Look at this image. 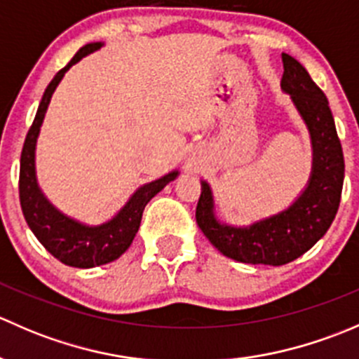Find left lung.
I'll list each match as a JSON object with an SVG mask.
<instances>
[{"mask_svg": "<svg viewBox=\"0 0 359 359\" xmlns=\"http://www.w3.org/2000/svg\"><path fill=\"white\" fill-rule=\"evenodd\" d=\"M283 59L281 90L288 93L306 123L313 166L306 187L292 205L248 226H231L215 213L212 187L201 180L196 222L222 255L243 264L283 266L313 248L335 219L344 184V154L328 100L306 67L288 53Z\"/></svg>", "mask_w": 359, "mask_h": 359, "instance_id": "obj_1", "label": "left lung"}]
</instances>
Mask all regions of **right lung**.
Returning a JSON list of instances; mask_svg holds the SVG:
<instances>
[{
	"label": "right lung",
	"instance_id": "1",
	"mask_svg": "<svg viewBox=\"0 0 359 359\" xmlns=\"http://www.w3.org/2000/svg\"><path fill=\"white\" fill-rule=\"evenodd\" d=\"M100 46H104L102 41L81 46L71 59V62L53 76L43 93L34 121L25 137L22 156H20L19 194L25 222L31 227L39 243L55 259H59L66 266L79 267V269L104 266V264L119 259L132 245L140 227V220H142V213L147 203L153 200L166 184L179 177V170H173L153 182L144 184L128 198V201L118 210L116 215L97 226L79 222L60 212L41 191L38 184V175H36V142H38L39 130H41L50 100L69 69L78 64L83 57L99 50Z\"/></svg>",
	"mask_w": 359,
	"mask_h": 359
}]
</instances>
